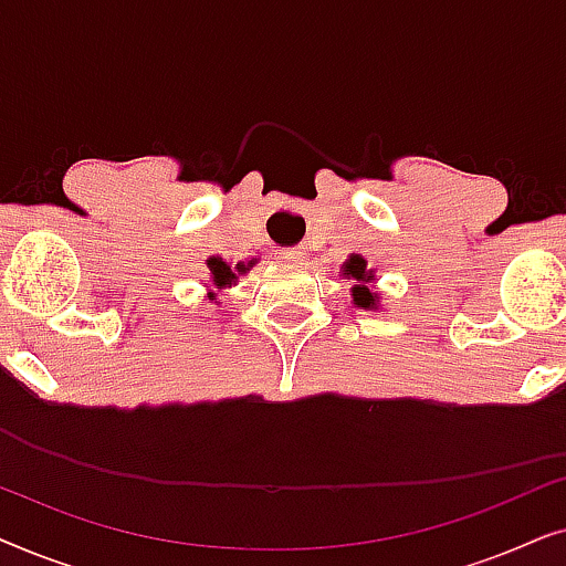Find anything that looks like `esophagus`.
<instances>
[{"label": "esophagus", "mask_w": 566, "mask_h": 566, "mask_svg": "<svg viewBox=\"0 0 566 566\" xmlns=\"http://www.w3.org/2000/svg\"><path fill=\"white\" fill-rule=\"evenodd\" d=\"M281 260L283 262H291V265H304L306 252L304 250H283L281 252Z\"/></svg>", "instance_id": "obj_1"}]
</instances>
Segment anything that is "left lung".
I'll return each instance as SVG.
<instances>
[{
	"label": "left lung",
	"mask_w": 566,
	"mask_h": 566,
	"mask_svg": "<svg viewBox=\"0 0 566 566\" xmlns=\"http://www.w3.org/2000/svg\"><path fill=\"white\" fill-rule=\"evenodd\" d=\"M343 277L345 281H353V289H350V296H353V304L358 308H366V312H378V293L370 289V285L376 283V273L374 268L368 270V262L360 258V254H350L343 262Z\"/></svg>",
	"instance_id": "left-lung-1"
}]
</instances>
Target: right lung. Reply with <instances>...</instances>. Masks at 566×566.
Listing matches in <instances>:
<instances>
[{"instance_id":"right-lung-1","label":"right lung","mask_w":566,"mask_h":566,"mask_svg":"<svg viewBox=\"0 0 566 566\" xmlns=\"http://www.w3.org/2000/svg\"><path fill=\"white\" fill-rule=\"evenodd\" d=\"M254 262L258 260H247V262H237V265H231V262H227L223 258L208 260L206 265H208V273H211V283H208L206 289H213V291H208L206 298L211 301V304L219 306L221 301H216L219 298V291H227V289H231V285H237L239 275H244L247 270L254 265Z\"/></svg>"}]
</instances>
